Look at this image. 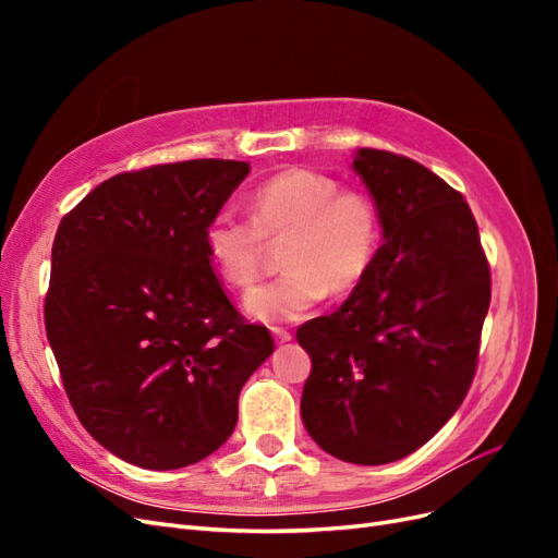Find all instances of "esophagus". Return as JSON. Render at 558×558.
Listing matches in <instances>:
<instances>
[{"instance_id": "obj_1", "label": "esophagus", "mask_w": 558, "mask_h": 558, "mask_svg": "<svg viewBox=\"0 0 558 558\" xmlns=\"http://www.w3.org/2000/svg\"><path fill=\"white\" fill-rule=\"evenodd\" d=\"M272 337H275L277 344H286V342L293 340V335L289 330H283V328H272Z\"/></svg>"}]
</instances>
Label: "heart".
Here are the masks:
<instances>
[{
    "instance_id": "b5f03b06",
    "label": "heart",
    "mask_w": 558,
    "mask_h": 558,
    "mask_svg": "<svg viewBox=\"0 0 558 558\" xmlns=\"http://www.w3.org/2000/svg\"><path fill=\"white\" fill-rule=\"evenodd\" d=\"M253 218L226 207L202 234L214 269L234 289L258 277L265 240H286V272L244 298V312L263 324L295 320L332 293L365 279L381 242V218L373 197L340 191V181L305 167L265 179L251 197Z\"/></svg>"
}]
</instances>
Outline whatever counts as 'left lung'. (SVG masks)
Masks as SVG:
<instances>
[{
	"label": "left lung",
	"mask_w": 558,
	"mask_h": 558,
	"mask_svg": "<svg viewBox=\"0 0 558 558\" xmlns=\"http://www.w3.org/2000/svg\"><path fill=\"white\" fill-rule=\"evenodd\" d=\"M351 170L377 205L381 246L340 310L298 328L312 359L300 414L335 459L384 465L461 408L492 277L475 218L447 181L377 148H359Z\"/></svg>",
	"instance_id": "8db88e82"
}]
</instances>
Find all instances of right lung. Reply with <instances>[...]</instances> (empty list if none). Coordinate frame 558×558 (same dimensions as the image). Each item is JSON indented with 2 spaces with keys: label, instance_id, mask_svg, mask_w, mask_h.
Instances as JSON below:
<instances>
[{
  "label": "right lung",
  "instance_id": "obj_1",
  "mask_svg": "<svg viewBox=\"0 0 558 558\" xmlns=\"http://www.w3.org/2000/svg\"><path fill=\"white\" fill-rule=\"evenodd\" d=\"M251 172L185 160L99 183L50 251L46 335L66 398L95 440L132 465L207 459L238 424L246 379L275 351L244 324L202 234Z\"/></svg>",
  "mask_w": 558,
  "mask_h": 558
}]
</instances>
